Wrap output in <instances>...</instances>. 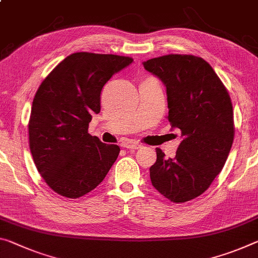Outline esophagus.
I'll use <instances>...</instances> for the list:
<instances>
[{"label":"esophagus","instance_id":"esophagus-1","mask_svg":"<svg viewBox=\"0 0 258 258\" xmlns=\"http://www.w3.org/2000/svg\"><path fill=\"white\" fill-rule=\"evenodd\" d=\"M125 148L126 149H128V150H138V149H140L141 148V145H139V144H127V145H125Z\"/></svg>","mask_w":258,"mask_h":258}]
</instances>
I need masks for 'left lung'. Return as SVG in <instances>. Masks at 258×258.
Here are the masks:
<instances>
[{
  "mask_svg": "<svg viewBox=\"0 0 258 258\" xmlns=\"http://www.w3.org/2000/svg\"><path fill=\"white\" fill-rule=\"evenodd\" d=\"M166 87L171 127L182 140L173 158L156 148L153 186L174 203L203 194L225 165L234 140L231 97L211 65L201 57L170 54L144 62Z\"/></svg>",
  "mask_w": 258,
  "mask_h": 258,
  "instance_id": "left-lung-1",
  "label": "left lung"
}]
</instances>
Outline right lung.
<instances>
[{"instance_id":"obj_1","label":"right lung","mask_w":258,"mask_h":258,"mask_svg":"<svg viewBox=\"0 0 258 258\" xmlns=\"http://www.w3.org/2000/svg\"><path fill=\"white\" fill-rule=\"evenodd\" d=\"M132 57L75 52L46 77L34 96L28 121L30 149L41 177L55 193L78 199L96 188L119 155L88 133L101 110V92Z\"/></svg>"}]
</instances>
